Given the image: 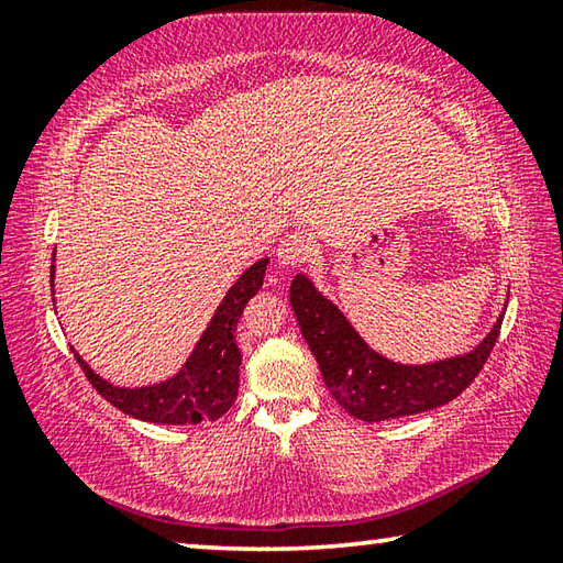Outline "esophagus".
Instances as JSON below:
<instances>
[{
    "label": "esophagus",
    "instance_id": "1",
    "mask_svg": "<svg viewBox=\"0 0 563 563\" xmlns=\"http://www.w3.org/2000/svg\"><path fill=\"white\" fill-rule=\"evenodd\" d=\"M318 253V243L316 238L305 231H295L290 235H285L280 245H278V263L285 265V268H300V265L310 263Z\"/></svg>",
    "mask_w": 563,
    "mask_h": 563
}]
</instances>
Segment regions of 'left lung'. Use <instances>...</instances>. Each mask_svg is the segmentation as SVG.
Wrapping results in <instances>:
<instances>
[{"instance_id": "left-lung-1", "label": "left lung", "mask_w": 563, "mask_h": 563, "mask_svg": "<svg viewBox=\"0 0 563 563\" xmlns=\"http://www.w3.org/2000/svg\"><path fill=\"white\" fill-rule=\"evenodd\" d=\"M290 302L332 399L362 422H383L452 402L482 373L501 330L499 316L489 335L462 357L397 365L369 350L345 316L305 275H295Z\"/></svg>"}]
</instances>
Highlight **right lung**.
Here are the masks:
<instances>
[{"mask_svg":"<svg viewBox=\"0 0 563 563\" xmlns=\"http://www.w3.org/2000/svg\"><path fill=\"white\" fill-rule=\"evenodd\" d=\"M268 261L251 265L216 310L211 325L198 340L194 355L180 367L176 377L154 387H113L107 379L93 375V369L74 352L84 375L97 393L131 415L154 424H198L213 422L231 409L238 397V369H241V350L235 345V328L247 300L261 290ZM54 278V265H52Z\"/></svg>","mask_w":563,"mask_h":563,"instance_id":"right-lung-1","label":"right lung"}]
</instances>
